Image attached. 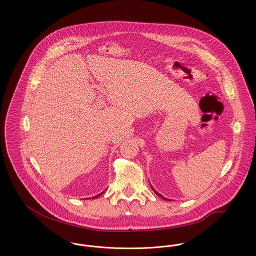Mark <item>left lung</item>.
I'll return each mask as SVG.
<instances>
[{
	"mask_svg": "<svg viewBox=\"0 0 256 256\" xmlns=\"http://www.w3.org/2000/svg\"><path fill=\"white\" fill-rule=\"evenodd\" d=\"M150 187H152V185H150ZM152 190H154V193H156V195H158L159 196H160V198H163V200H167V198H164V196H163L160 195V194H159L158 192H156V190H154V187H152Z\"/></svg>",
	"mask_w": 256,
	"mask_h": 256,
	"instance_id": "obj_1",
	"label": "left lung"
}]
</instances>
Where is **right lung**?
I'll return each instance as SVG.
<instances>
[{"label":"right lung","instance_id":"1","mask_svg":"<svg viewBox=\"0 0 256 256\" xmlns=\"http://www.w3.org/2000/svg\"><path fill=\"white\" fill-rule=\"evenodd\" d=\"M104 193V192H102ZM102 193H100V194H98V195L95 196H93V198H98V196H100L102 195Z\"/></svg>","mask_w":256,"mask_h":256}]
</instances>
